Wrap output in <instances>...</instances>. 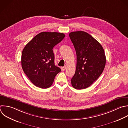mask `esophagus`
Here are the masks:
<instances>
[{
  "label": "esophagus",
  "mask_w": 128,
  "mask_h": 128,
  "mask_svg": "<svg viewBox=\"0 0 128 128\" xmlns=\"http://www.w3.org/2000/svg\"><path fill=\"white\" fill-rule=\"evenodd\" d=\"M66 66H63V67H62V68H61V69H62V71H64V70H66Z\"/></svg>",
  "instance_id": "obj_1"
}]
</instances>
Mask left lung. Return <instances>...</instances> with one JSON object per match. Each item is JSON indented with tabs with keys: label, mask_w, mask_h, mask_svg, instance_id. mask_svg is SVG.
Segmentation results:
<instances>
[{
	"label": "left lung",
	"mask_w": 128,
	"mask_h": 128,
	"mask_svg": "<svg viewBox=\"0 0 128 128\" xmlns=\"http://www.w3.org/2000/svg\"><path fill=\"white\" fill-rule=\"evenodd\" d=\"M76 54V66L71 79L72 86L82 90L89 87L102 72L106 62L102 45L83 31L70 33Z\"/></svg>",
	"instance_id": "obj_1"
}]
</instances>
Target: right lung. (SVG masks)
<instances>
[{
    "instance_id": "1",
    "label": "right lung",
    "mask_w": 128,
    "mask_h": 128,
    "mask_svg": "<svg viewBox=\"0 0 128 128\" xmlns=\"http://www.w3.org/2000/svg\"><path fill=\"white\" fill-rule=\"evenodd\" d=\"M64 37L62 33L42 32L24 48L21 60L22 68L36 86L42 88L50 87L56 75L61 71L54 64L52 48Z\"/></svg>"
}]
</instances>
